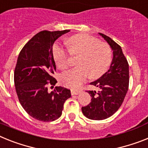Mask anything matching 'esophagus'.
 <instances>
[{
    "label": "esophagus",
    "instance_id": "1",
    "mask_svg": "<svg viewBox=\"0 0 148 148\" xmlns=\"http://www.w3.org/2000/svg\"><path fill=\"white\" fill-rule=\"evenodd\" d=\"M81 92V90H75V89H71V93L72 95H78V94H80Z\"/></svg>",
    "mask_w": 148,
    "mask_h": 148
}]
</instances>
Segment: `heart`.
Listing matches in <instances>:
<instances>
[{
	"instance_id": "obj_1",
	"label": "heart",
	"mask_w": 148,
	"mask_h": 148,
	"mask_svg": "<svg viewBox=\"0 0 148 148\" xmlns=\"http://www.w3.org/2000/svg\"><path fill=\"white\" fill-rule=\"evenodd\" d=\"M66 43L70 53L80 56L77 61L79 67L61 74L60 82L63 86L77 89L90 76L97 79L106 73L112 61V50L108 43L86 34L71 36ZM53 58L57 67L62 70L69 65L68 52L60 46H54Z\"/></svg>"
}]
</instances>
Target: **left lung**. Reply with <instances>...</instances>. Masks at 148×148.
Segmentation results:
<instances>
[{
  "mask_svg": "<svg viewBox=\"0 0 148 148\" xmlns=\"http://www.w3.org/2000/svg\"><path fill=\"white\" fill-rule=\"evenodd\" d=\"M99 34L108 42L113 50V59L109 70L97 80L90 83L99 91H87L91 102L82 107V112L90 120H101L111 116L123 102L130 81L129 64L122 49L115 41L104 34Z\"/></svg>",
  "mask_w": 148,
  "mask_h": 148,
  "instance_id": "left-lung-1",
  "label": "left lung"
}]
</instances>
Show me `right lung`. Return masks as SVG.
I'll list each match as a JSON object with an SVG mask.
<instances>
[{"label": "right lung", "mask_w": 148, "mask_h": 148, "mask_svg": "<svg viewBox=\"0 0 148 148\" xmlns=\"http://www.w3.org/2000/svg\"><path fill=\"white\" fill-rule=\"evenodd\" d=\"M64 31H42L33 37L19 53L14 71V84L21 105L36 120L49 122L59 118L64 103L71 97V90L56 86L53 77L56 70L53 46Z\"/></svg>", "instance_id": "1"}]
</instances>
